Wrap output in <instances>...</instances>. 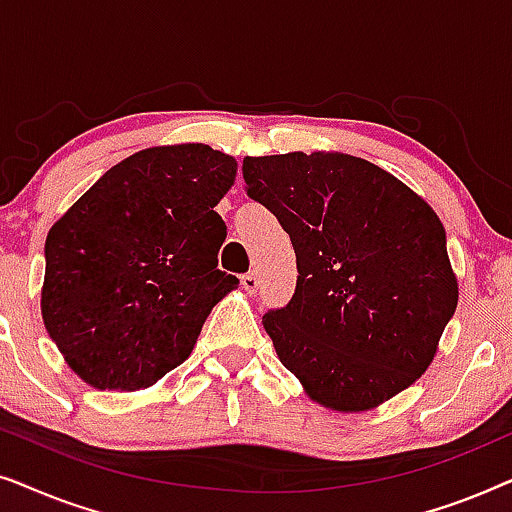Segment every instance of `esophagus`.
Wrapping results in <instances>:
<instances>
[{"label":"esophagus","instance_id":"esophagus-1","mask_svg":"<svg viewBox=\"0 0 512 512\" xmlns=\"http://www.w3.org/2000/svg\"><path fill=\"white\" fill-rule=\"evenodd\" d=\"M258 284H261V282H258L256 272H247V275H242V289L247 293H256Z\"/></svg>","mask_w":512,"mask_h":512}]
</instances>
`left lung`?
<instances>
[{
  "label": "left lung",
  "mask_w": 512,
  "mask_h": 512,
  "mask_svg": "<svg viewBox=\"0 0 512 512\" xmlns=\"http://www.w3.org/2000/svg\"><path fill=\"white\" fill-rule=\"evenodd\" d=\"M251 200L289 233L298 282L263 314L307 396L363 412L424 375L459 286L436 212L394 174L347 153L247 156Z\"/></svg>",
  "instance_id": "1"
}]
</instances>
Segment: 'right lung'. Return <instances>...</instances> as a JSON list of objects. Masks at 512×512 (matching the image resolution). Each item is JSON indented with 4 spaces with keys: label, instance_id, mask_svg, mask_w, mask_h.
<instances>
[{
    "label": "right lung",
    "instance_id": "add662e5",
    "mask_svg": "<svg viewBox=\"0 0 512 512\" xmlns=\"http://www.w3.org/2000/svg\"><path fill=\"white\" fill-rule=\"evenodd\" d=\"M233 156L153 146L104 172L48 230L41 314L69 368L95 389L151 387L193 352L240 279L216 268Z\"/></svg>",
    "mask_w": 512,
    "mask_h": 512
}]
</instances>
